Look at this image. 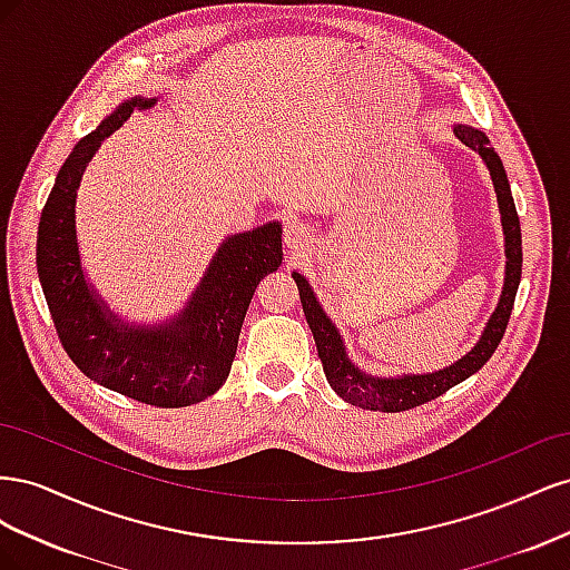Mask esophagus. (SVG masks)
<instances>
[{
    "instance_id": "34e87169",
    "label": "esophagus",
    "mask_w": 570,
    "mask_h": 570,
    "mask_svg": "<svg viewBox=\"0 0 570 570\" xmlns=\"http://www.w3.org/2000/svg\"><path fill=\"white\" fill-rule=\"evenodd\" d=\"M312 239H314V235H312V230H308L306 223H302V220H297V218L285 223V245H287L292 252L306 249L308 245H312Z\"/></svg>"
}]
</instances>
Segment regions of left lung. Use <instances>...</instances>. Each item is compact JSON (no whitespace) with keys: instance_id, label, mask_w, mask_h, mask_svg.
<instances>
[{"instance_id":"left-lung-1","label":"left lung","mask_w":570,"mask_h":570,"mask_svg":"<svg viewBox=\"0 0 570 570\" xmlns=\"http://www.w3.org/2000/svg\"><path fill=\"white\" fill-rule=\"evenodd\" d=\"M454 135L465 147L475 149L490 170L499 214H502L504 252H507V275H504L502 297H499L494 314L490 316L485 331H482L480 340L475 342V347L469 354L461 356L452 366H446L442 371L421 373V375L373 377L364 371H358V366H354L350 361L347 350H344V342L340 337L335 323L325 316L312 285H308V281L302 273L292 271V278H295L299 287V299L304 306L306 323L312 327L314 340H316L318 358L323 364L327 383H331V387L342 396L344 402H350L354 406L396 413V411H409L413 406H421L430 400H435V396L463 383L465 377H471L473 373H478L482 366H485L488 358L494 354L499 342H502L507 333L515 292H519V283H521V266H523L521 220H519V214H515V204L511 197L504 164L499 159L494 147H490L488 135L471 126H454Z\"/></svg>"}]
</instances>
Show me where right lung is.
Masks as SVG:
<instances>
[{"mask_svg": "<svg viewBox=\"0 0 570 570\" xmlns=\"http://www.w3.org/2000/svg\"><path fill=\"white\" fill-rule=\"evenodd\" d=\"M157 97H130L68 154L38 226V275L66 354L90 377L135 402L161 409L197 404L230 373L256 285L283 264L281 223L230 235L214 254L185 308L161 325H128L85 278L76 237V197L99 145L135 109Z\"/></svg>", "mask_w": 570, "mask_h": 570, "instance_id": "add662e5", "label": "right lung"}]
</instances>
